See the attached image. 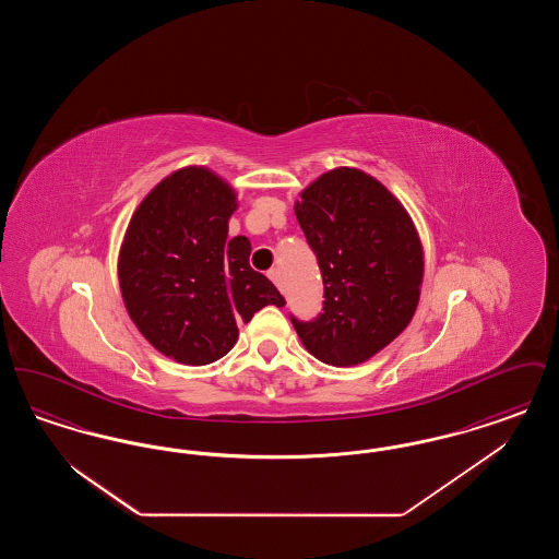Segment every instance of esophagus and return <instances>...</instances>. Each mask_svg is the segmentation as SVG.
Returning <instances> with one entry per match:
<instances>
[{"label": "esophagus", "instance_id": "esophagus-1", "mask_svg": "<svg viewBox=\"0 0 559 559\" xmlns=\"http://www.w3.org/2000/svg\"><path fill=\"white\" fill-rule=\"evenodd\" d=\"M267 276H270V281H272L276 287L283 285V272H281V267H272V270L267 272Z\"/></svg>", "mask_w": 559, "mask_h": 559}]
</instances>
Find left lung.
Wrapping results in <instances>:
<instances>
[{
  "label": "left lung",
  "mask_w": 559,
  "mask_h": 559,
  "mask_svg": "<svg viewBox=\"0 0 559 559\" xmlns=\"http://www.w3.org/2000/svg\"><path fill=\"white\" fill-rule=\"evenodd\" d=\"M317 255L324 301L295 319L306 349L333 367L360 365L411 322L424 281V249L394 194L360 169L320 176L295 205Z\"/></svg>",
  "instance_id": "left-lung-1"
}]
</instances>
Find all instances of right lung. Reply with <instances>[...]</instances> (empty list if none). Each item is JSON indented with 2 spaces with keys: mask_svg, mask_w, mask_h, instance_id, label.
Instances as JSON below:
<instances>
[{
  "mask_svg": "<svg viewBox=\"0 0 559 559\" xmlns=\"http://www.w3.org/2000/svg\"><path fill=\"white\" fill-rule=\"evenodd\" d=\"M235 190L205 167H185L133 213L119 253V285L140 333L182 365H210L249 322L285 297L249 266L251 242L228 239Z\"/></svg>",
  "mask_w": 559,
  "mask_h": 559,
  "instance_id": "right-lung-1",
  "label": "right lung"
}]
</instances>
